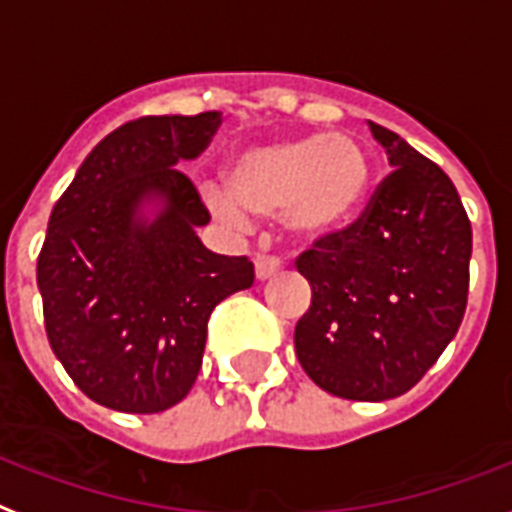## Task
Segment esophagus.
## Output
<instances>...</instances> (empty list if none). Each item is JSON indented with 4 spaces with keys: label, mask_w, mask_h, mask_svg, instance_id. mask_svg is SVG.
Wrapping results in <instances>:
<instances>
[{
    "label": "esophagus",
    "mask_w": 512,
    "mask_h": 512,
    "mask_svg": "<svg viewBox=\"0 0 512 512\" xmlns=\"http://www.w3.org/2000/svg\"><path fill=\"white\" fill-rule=\"evenodd\" d=\"M283 272V264H280V259H272V256H261V259H256V280H269V277H275Z\"/></svg>",
    "instance_id": "34e87169"
}]
</instances>
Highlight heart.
<instances>
[{
	"mask_svg": "<svg viewBox=\"0 0 512 512\" xmlns=\"http://www.w3.org/2000/svg\"><path fill=\"white\" fill-rule=\"evenodd\" d=\"M371 157L352 133H310L248 146L229 160L227 186L205 184L208 211L232 227L248 216L283 221L299 240H323L363 208Z\"/></svg>",
	"mask_w": 512,
	"mask_h": 512,
	"instance_id": "heart-1",
	"label": "heart"
}]
</instances>
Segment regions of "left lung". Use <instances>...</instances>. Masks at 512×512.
<instances>
[{
  "label": "left lung",
  "instance_id": "left-lung-1",
  "mask_svg": "<svg viewBox=\"0 0 512 512\" xmlns=\"http://www.w3.org/2000/svg\"><path fill=\"white\" fill-rule=\"evenodd\" d=\"M392 173L344 232L301 253L312 304L296 355L312 382L347 400L398 398L457 336L473 232L451 178L398 133L368 122Z\"/></svg>",
  "mask_w": 512,
  "mask_h": 512
}]
</instances>
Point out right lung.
I'll return each instance as SVG.
<instances>
[{
  "label": "right lung",
  "mask_w": 512,
  "mask_h": 512,
  "mask_svg": "<svg viewBox=\"0 0 512 512\" xmlns=\"http://www.w3.org/2000/svg\"><path fill=\"white\" fill-rule=\"evenodd\" d=\"M221 112L125 122L95 144L55 202L37 285L55 358L87 398L157 414L192 390L216 304L253 285L245 256L208 251L211 221L181 165Z\"/></svg>",
  "instance_id": "1"
}]
</instances>
